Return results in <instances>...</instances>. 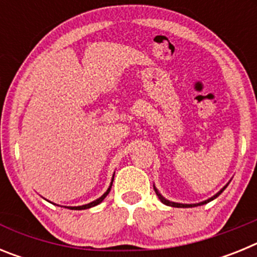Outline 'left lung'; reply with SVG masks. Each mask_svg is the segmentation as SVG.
<instances>
[{
  "label": "left lung",
  "instance_id": "8db88e82",
  "mask_svg": "<svg viewBox=\"0 0 257 257\" xmlns=\"http://www.w3.org/2000/svg\"><path fill=\"white\" fill-rule=\"evenodd\" d=\"M226 187H228V184H226L225 187L222 188V189L220 190V192H217L216 194H215V196H213V197H211V198L206 199V201H203V202H199V203H193V205H187V203H176V202H171V201H169V199H166L165 197H163L162 194H161V193L158 192V190H157L156 187H154V190H156V194H157V196H158V198L161 199V202H162V203H165V205L171 206V207H196V206L206 205V203H208V202H211V201H212V199L216 198V197H219L220 194H221V193L224 192V189H225Z\"/></svg>",
  "mask_w": 257,
  "mask_h": 257
}]
</instances>
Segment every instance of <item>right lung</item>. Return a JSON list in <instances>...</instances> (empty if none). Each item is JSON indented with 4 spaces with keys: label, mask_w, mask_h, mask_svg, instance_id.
Masks as SVG:
<instances>
[{
    "label": "right lung",
    "mask_w": 257,
    "mask_h": 257,
    "mask_svg": "<svg viewBox=\"0 0 257 257\" xmlns=\"http://www.w3.org/2000/svg\"><path fill=\"white\" fill-rule=\"evenodd\" d=\"M113 179H114V175H113ZM113 179H112V183H110V185H109V188H108V189H106V192L104 193V194L100 197V198L95 199V201L90 202V203H87V205L74 206V207H67V208H70V210H87V208H91V207H94V206L99 205V203H100V202H103L104 198H105V197L108 196L109 192H110V188H112V184H113Z\"/></svg>",
    "instance_id": "obj_1"
}]
</instances>
